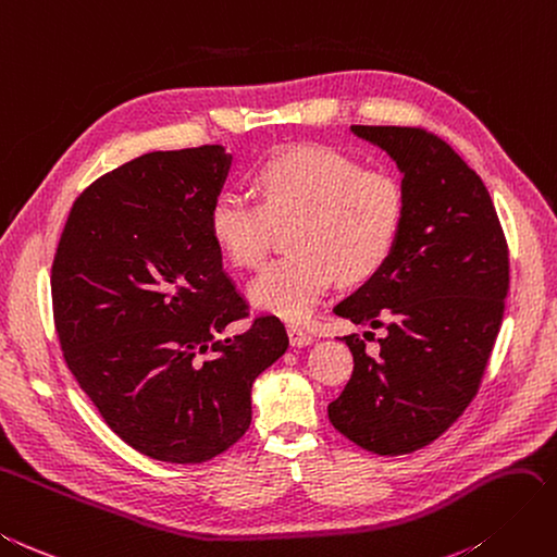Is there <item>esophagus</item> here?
<instances>
[{"label":"esophagus","mask_w":557,"mask_h":557,"mask_svg":"<svg viewBox=\"0 0 557 557\" xmlns=\"http://www.w3.org/2000/svg\"><path fill=\"white\" fill-rule=\"evenodd\" d=\"M288 337L293 347H307V344L313 342V337L307 333V330H302L299 325H288Z\"/></svg>","instance_id":"obj_1"}]
</instances>
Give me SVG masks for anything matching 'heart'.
<instances>
[{"label":"heart","instance_id":"1","mask_svg":"<svg viewBox=\"0 0 557 557\" xmlns=\"http://www.w3.org/2000/svg\"><path fill=\"white\" fill-rule=\"evenodd\" d=\"M260 203L220 191L208 230L236 267L262 264L276 227L290 224L285 258L250 283L255 307L285 321H307L333 283L374 276L394 252L408 197L403 180L384 166H360L335 147L299 143L269 154L252 171Z\"/></svg>","mask_w":557,"mask_h":557}]
</instances>
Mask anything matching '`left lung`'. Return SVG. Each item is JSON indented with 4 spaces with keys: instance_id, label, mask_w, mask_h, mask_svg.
Here are the masks:
<instances>
[{
    "instance_id": "8db88e82",
    "label": "left lung",
    "mask_w": 557,
    "mask_h": 557,
    "mask_svg": "<svg viewBox=\"0 0 557 557\" xmlns=\"http://www.w3.org/2000/svg\"><path fill=\"white\" fill-rule=\"evenodd\" d=\"M351 131L398 163L408 210L386 264L335 307L386 335L377 356L342 337L354 372L327 417L358 447L396 457L433 443L475 398L504 319L508 244L485 183L438 135Z\"/></svg>"
}]
</instances>
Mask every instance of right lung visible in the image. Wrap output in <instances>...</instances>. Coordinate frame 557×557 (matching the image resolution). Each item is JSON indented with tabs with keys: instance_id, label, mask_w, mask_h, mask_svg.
Masks as SVG:
<instances>
[{
	"instance_id": "right-lung-1",
	"label": "right lung",
	"mask_w": 557,
	"mask_h": 557,
	"mask_svg": "<svg viewBox=\"0 0 557 557\" xmlns=\"http://www.w3.org/2000/svg\"><path fill=\"white\" fill-rule=\"evenodd\" d=\"M230 171L220 145L152 152L98 177L72 203L51 267L53 323L74 380L119 438L201 463L250 426V388L288 349L255 315L208 230Z\"/></svg>"
}]
</instances>
